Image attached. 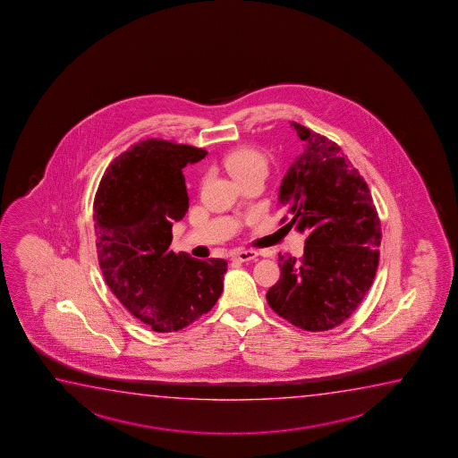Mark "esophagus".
<instances>
[{"instance_id":"1","label":"esophagus","mask_w":458,"mask_h":458,"mask_svg":"<svg viewBox=\"0 0 458 458\" xmlns=\"http://www.w3.org/2000/svg\"><path fill=\"white\" fill-rule=\"evenodd\" d=\"M257 257H259V252H255V250H236V252L233 254V259L240 261L255 260Z\"/></svg>"}]
</instances>
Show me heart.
<instances>
[{
    "mask_svg": "<svg viewBox=\"0 0 458 458\" xmlns=\"http://www.w3.org/2000/svg\"><path fill=\"white\" fill-rule=\"evenodd\" d=\"M224 163L233 177H240L255 171L267 174V157L250 148H234L226 155Z\"/></svg>",
    "mask_w": 458,
    "mask_h": 458,
    "instance_id": "b5f03b06",
    "label": "heart"
}]
</instances>
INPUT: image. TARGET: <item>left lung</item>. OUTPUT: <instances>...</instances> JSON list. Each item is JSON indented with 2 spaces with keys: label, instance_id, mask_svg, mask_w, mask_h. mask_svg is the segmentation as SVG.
Returning <instances> with one entry per match:
<instances>
[{
  "label": "left lung",
  "instance_id": "obj_1",
  "mask_svg": "<svg viewBox=\"0 0 458 458\" xmlns=\"http://www.w3.org/2000/svg\"><path fill=\"white\" fill-rule=\"evenodd\" d=\"M304 150L279 189L287 225L306 233L300 260L279 255L281 279L267 304L290 324L325 331L363 301L379 265L380 220L365 179L336 142L292 122ZM285 220V218H284Z\"/></svg>",
  "mask_w": 458,
  "mask_h": 458
}]
</instances>
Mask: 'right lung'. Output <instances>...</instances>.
<instances>
[{"label": "right lung", "instance_id": "obj_1", "mask_svg": "<svg viewBox=\"0 0 458 458\" xmlns=\"http://www.w3.org/2000/svg\"><path fill=\"white\" fill-rule=\"evenodd\" d=\"M203 148L163 140L120 154L99 182L93 203L99 267L131 316L157 333L182 330L214 308L226 261L169 250L173 224L189 209L182 169Z\"/></svg>", "mask_w": 458, "mask_h": 458}]
</instances>
